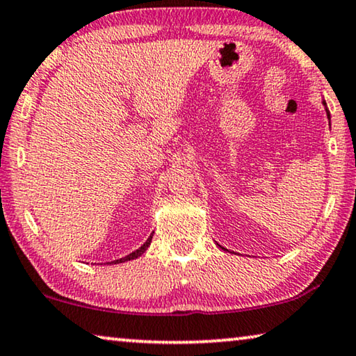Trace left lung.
I'll return each mask as SVG.
<instances>
[{
	"mask_svg": "<svg viewBox=\"0 0 356 356\" xmlns=\"http://www.w3.org/2000/svg\"><path fill=\"white\" fill-rule=\"evenodd\" d=\"M323 105H325V107H326V102H325V100H323ZM326 115H327V120H331V115H330V110H327V107H326ZM217 246L222 248L220 245H217ZM222 249H225V248H222ZM225 251H227V249H225Z\"/></svg>",
	"mask_w": 356,
	"mask_h": 356,
	"instance_id": "8db88e82",
	"label": "left lung"
}]
</instances>
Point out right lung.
Wrapping results in <instances>:
<instances>
[{"mask_svg": "<svg viewBox=\"0 0 356 356\" xmlns=\"http://www.w3.org/2000/svg\"><path fill=\"white\" fill-rule=\"evenodd\" d=\"M152 238H153V233L150 236H148V240L144 243V245H142L139 249H136L134 252H131V254H127L126 257H121V259H116V261H113V262H108V264H123V262H127V261H132V259H137V257H140L142 254H144L147 249H148V246H150V243H152Z\"/></svg>", "mask_w": 356, "mask_h": 356, "instance_id": "obj_1", "label": "right lung"}]
</instances>
